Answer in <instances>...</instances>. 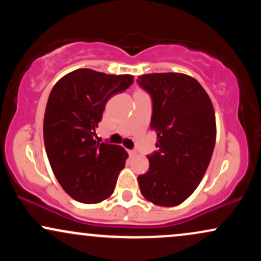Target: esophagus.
I'll use <instances>...</instances> for the list:
<instances>
[{
	"mask_svg": "<svg viewBox=\"0 0 261 261\" xmlns=\"http://www.w3.org/2000/svg\"><path fill=\"white\" fill-rule=\"evenodd\" d=\"M127 153H128V155H130V157H134V155L137 154V152L134 151V149H128Z\"/></svg>",
	"mask_w": 261,
	"mask_h": 261,
	"instance_id": "esophagus-1",
	"label": "esophagus"
}]
</instances>
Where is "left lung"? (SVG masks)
<instances>
[{
  "label": "left lung",
  "instance_id": "8db88e82",
  "mask_svg": "<svg viewBox=\"0 0 261 261\" xmlns=\"http://www.w3.org/2000/svg\"><path fill=\"white\" fill-rule=\"evenodd\" d=\"M152 97L151 127L158 151L139 175L141 194L158 206L172 207L188 199L207 169L215 142L212 101L195 79L184 73H149L137 80Z\"/></svg>",
  "mask_w": 261,
  "mask_h": 261
}]
</instances>
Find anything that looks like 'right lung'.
<instances>
[{
	"mask_svg": "<svg viewBox=\"0 0 261 261\" xmlns=\"http://www.w3.org/2000/svg\"><path fill=\"white\" fill-rule=\"evenodd\" d=\"M134 83L131 74L79 68L53 87L44 115V143L62 189L76 201L98 203L114 193L128 154L95 141L107 101Z\"/></svg>",
	"mask_w": 261,
	"mask_h": 261,
	"instance_id": "right-lung-1",
	"label": "right lung"
}]
</instances>
